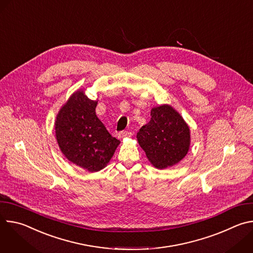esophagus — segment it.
<instances>
[{
  "instance_id": "1",
  "label": "esophagus",
  "mask_w": 253,
  "mask_h": 253,
  "mask_svg": "<svg viewBox=\"0 0 253 253\" xmlns=\"http://www.w3.org/2000/svg\"><path fill=\"white\" fill-rule=\"evenodd\" d=\"M132 136V133L129 132V131H121L118 133V138L120 139H124V138H128V137H131Z\"/></svg>"
}]
</instances>
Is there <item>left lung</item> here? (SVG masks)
<instances>
[{
    "instance_id": "8db88e82",
    "label": "left lung",
    "mask_w": 253,
    "mask_h": 253,
    "mask_svg": "<svg viewBox=\"0 0 253 253\" xmlns=\"http://www.w3.org/2000/svg\"><path fill=\"white\" fill-rule=\"evenodd\" d=\"M137 140L149 161L159 169L181 161L190 145L189 127L169 105L151 110V120L141 127Z\"/></svg>"
}]
</instances>
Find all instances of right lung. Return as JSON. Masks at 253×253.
<instances>
[{
  "instance_id": "1",
  "label": "right lung",
  "mask_w": 253,
  "mask_h": 253,
  "mask_svg": "<svg viewBox=\"0 0 253 253\" xmlns=\"http://www.w3.org/2000/svg\"><path fill=\"white\" fill-rule=\"evenodd\" d=\"M96 106L97 101L77 91L61 108L55 122L56 138L65 157L89 172L103 169L120 144L97 117Z\"/></svg>"
}]
</instances>
